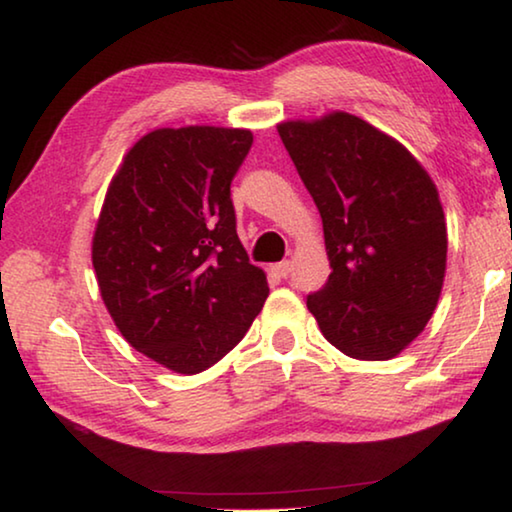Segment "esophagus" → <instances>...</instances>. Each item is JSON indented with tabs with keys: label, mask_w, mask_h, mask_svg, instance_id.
<instances>
[{
	"label": "esophagus",
	"mask_w": 512,
	"mask_h": 512,
	"mask_svg": "<svg viewBox=\"0 0 512 512\" xmlns=\"http://www.w3.org/2000/svg\"><path fill=\"white\" fill-rule=\"evenodd\" d=\"M273 271H275V273H278V275H280V278H287V275H289V271H291V262H289V259H285V262H278V264H275V266H273Z\"/></svg>",
	"instance_id": "1"
}]
</instances>
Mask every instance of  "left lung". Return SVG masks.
<instances>
[{
    "mask_svg": "<svg viewBox=\"0 0 512 512\" xmlns=\"http://www.w3.org/2000/svg\"><path fill=\"white\" fill-rule=\"evenodd\" d=\"M278 132L321 214L332 269L307 310L351 358H394L426 328L442 291L446 223L435 184L401 143L351 113Z\"/></svg>",
    "mask_w": 512,
    "mask_h": 512,
    "instance_id": "obj_1",
    "label": "left lung"
}]
</instances>
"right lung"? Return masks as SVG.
Segmentation results:
<instances>
[{"label":"right lung","instance_id":"obj_1","mask_svg":"<svg viewBox=\"0 0 512 512\" xmlns=\"http://www.w3.org/2000/svg\"><path fill=\"white\" fill-rule=\"evenodd\" d=\"M250 145L248 129H154L104 198L93 237L104 305L136 351L177 373L230 353L269 296L230 198Z\"/></svg>","mask_w":512,"mask_h":512}]
</instances>
